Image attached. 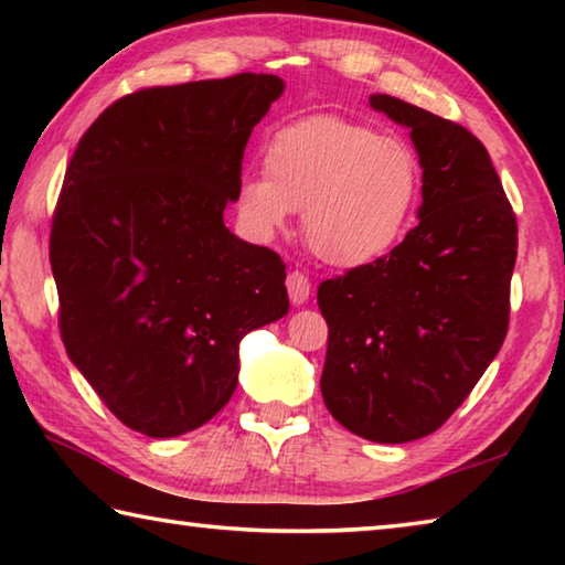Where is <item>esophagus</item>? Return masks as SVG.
I'll use <instances>...</instances> for the list:
<instances>
[{
	"mask_svg": "<svg viewBox=\"0 0 565 565\" xmlns=\"http://www.w3.org/2000/svg\"><path fill=\"white\" fill-rule=\"evenodd\" d=\"M286 291H289V299L301 306L309 301V294H311V281L309 276H306L303 271H291L289 276H286Z\"/></svg>",
	"mask_w": 565,
	"mask_h": 565,
	"instance_id": "esophagus-1",
	"label": "esophagus"
}]
</instances>
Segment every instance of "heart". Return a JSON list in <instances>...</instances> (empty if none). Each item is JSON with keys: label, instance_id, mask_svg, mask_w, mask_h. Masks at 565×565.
I'll list each match as a JSON object with an SVG mask.
<instances>
[{"label": "heart", "instance_id": "b5f03b06", "mask_svg": "<svg viewBox=\"0 0 565 565\" xmlns=\"http://www.w3.org/2000/svg\"><path fill=\"white\" fill-rule=\"evenodd\" d=\"M264 174L238 184V212L259 234L303 212L319 259L361 266L388 254L414 218L420 161L414 147L369 124L317 114L286 124L264 149Z\"/></svg>", "mask_w": 565, "mask_h": 565}]
</instances>
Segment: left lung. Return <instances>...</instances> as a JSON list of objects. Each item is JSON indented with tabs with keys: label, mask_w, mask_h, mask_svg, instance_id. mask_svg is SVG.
Returning <instances> with one entry per match:
<instances>
[{
	"label": "left lung",
	"mask_w": 565,
	"mask_h": 565,
	"mask_svg": "<svg viewBox=\"0 0 565 565\" xmlns=\"http://www.w3.org/2000/svg\"><path fill=\"white\" fill-rule=\"evenodd\" d=\"M424 169L418 226L381 259L319 286L321 396L351 434L406 444L463 404L509 331L519 224L486 147L461 124L374 94Z\"/></svg>",
	"instance_id": "1"
}]
</instances>
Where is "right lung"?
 I'll return each mask as SVG.
<instances>
[{
  "instance_id": "1",
  "label": "right lung",
  "mask_w": 565,
  "mask_h": 565,
  "mask_svg": "<svg viewBox=\"0 0 565 565\" xmlns=\"http://www.w3.org/2000/svg\"><path fill=\"white\" fill-rule=\"evenodd\" d=\"M274 74L127 94L84 131L54 209L64 349L124 426H204L232 398L238 341L289 311L286 264L224 226Z\"/></svg>"
}]
</instances>
